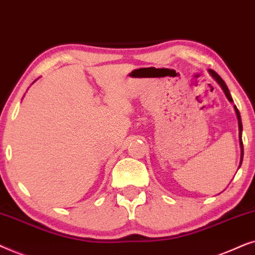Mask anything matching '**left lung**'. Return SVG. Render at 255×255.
I'll use <instances>...</instances> for the list:
<instances>
[{"label":"left lung","instance_id":"8db88e82","mask_svg":"<svg viewBox=\"0 0 255 255\" xmlns=\"http://www.w3.org/2000/svg\"><path fill=\"white\" fill-rule=\"evenodd\" d=\"M210 73L212 74V77L215 78V79H216V80L218 81V83H219L220 86H222V88H223V90H224V92H225V94H226L227 99H229L230 101H233V100H232V98H231L230 91H229V88H227V86H226L225 81H224V80L222 79V78H220V77L218 76V73L215 72V71H213V70H210ZM234 110H236L237 117H238V122H239V140H240V145H242V161H240V164H242V162H243V156H244V145H243V140H242L243 125H242V118H240V113H239L238 108H237L236 106H234ZM239 167H240V165H239Z\"/></svg>","mask_w":255,"mask_h":255}]
</instances>
